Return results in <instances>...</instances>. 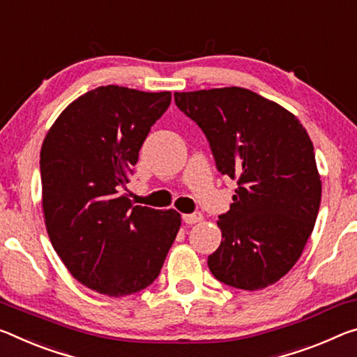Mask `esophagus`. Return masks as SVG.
<instances>
[{
  "label": "esophagus",
  "instance_id": "34e87169",
  "mask_svg": "<svg viewBox=\"0 0 357 357\" xmlns=\"http://www.w3.org/2000/svg\"><path fill=\"white\" fill-rule=\"evenodd\" d=\"M202 219H203V216H202V213H199V211L190 213V214H183V220H184L185 224H189V225L200 222Z\"/></svg>",
  "mask_w": 357,
  "mask_h": 357
}]
</instances>
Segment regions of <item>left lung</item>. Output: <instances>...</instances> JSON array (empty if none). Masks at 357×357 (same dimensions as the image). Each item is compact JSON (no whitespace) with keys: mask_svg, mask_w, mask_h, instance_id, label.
<instances>
[{"mask_svg":"<svg viewBox=\"0 0 357 357\" xmlns=\"http://www.w3.org/2000/svg\"><path fill=\"white\" fill-rule=\"evenodd\" d=\"M174 103L202 128L216 168L236 181L220 214V246L208 267L224 284L264 289L289 271L313 231L321 179L298 119L241 87L176 92Z\"/></svg>","mask_w":357,"mask_h":357,"instance_id":"8db88e82","label":"left lung"}]
</instances>
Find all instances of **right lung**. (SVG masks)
<instances>
[{
  "instance_id": "right-lung-1",
  "label": "right lung",
  "mask_w": 357,
  "mask_h": 357,
  "mask_svg": "<svg viewBox=\"0 0 357 357\" xmlns=\"http://www.w3.org/2000/svg\"><path fill=\"white\" fill-rule=\"evenodd\" d=\"M169 92L101 86L73 101L41 148L49 238L75 278L123 297L154 282L181 225L174 209L133 205L126 184Z\"/></svg>"
}]
</instances>
